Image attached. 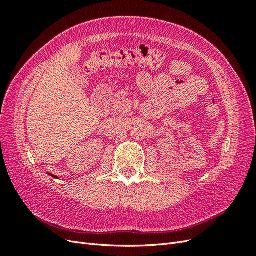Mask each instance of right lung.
<instances>
[{"label":"right lung","instance_id":"obj_1","mask_svg":"<svg viewBox=\"0 0 256 256\" xmlns=\"http://www.w3.org/2000/svg\"><path fill=\"white\" fill-rule=\"evenodd\" d=\"M52 176H53V175H52Z\"/></svg>","mask_w":256,"mask_h":256}]
</instances>
